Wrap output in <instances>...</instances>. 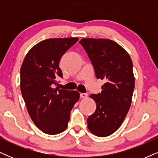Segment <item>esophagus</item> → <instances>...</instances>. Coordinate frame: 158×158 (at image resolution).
<instances>
[{"instance_id": "34e87169", "label": "esophagus", "mask_w": 158, "mask_h": 158, "mask_svg": "<svg viewBox=\"0 0 158 158\" xmlns=\"http://www.w3.org/2000/svg\"><path fill=\"white\" fill-rule=\"evenodd\" d=\"M88 97V94H85V93H81L80 94V97L81 98H86Z\"/></svg>"}]
</instances>
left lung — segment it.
I'll use <instances>...</instances> for the list:
<instances>
[{
  "label": "left lung",
  "mask_w": 158,
  "mask_h": 158,
  "mask_svg": "<svg viewBox=\"0 0 158 158\" xmlns=\"http://www.w3.org/2000/svg\"><path fill=\"white\" fill-rule=\"evenodd\" d=\"M79 44L88 53L96 77L106 81L101 93L90 96L97 108L87 119L88 128L94 135L107 137L120 127L131 106L133 64L128 52L112 40L86 38Z\"/></svg>",
  "instance_id": "obj_1"
}]
</instances>
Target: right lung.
<instances>
[{"label":"right lung","mask_w":158,"mask_h":158,"mask_svg":"<svg viewBox=\"0 0 158 158\" xmlns=\"http://www.w3.org/2000/svg\"><path fill=\"white\" fill-rule=\"evenodd\" d=\"M79 39H49L38 43L27 52L21 65V91L27 111L38 128L48 135L64 131L79 94L53 88L62 77L59 64L64 52Z\"/></svg>","instance_id":"obj_1"}]
</instances>
